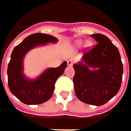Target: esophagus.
Listing matches in <instances>:
<instances>
[{
    "mask_svg": "<svg viewBox=\"0 0 131 131\" xmlns=\"http://www.w3.org/2000/svg\"><path fill=\"white\" fill-rule=\"evenodd\" d=\"M67 65L70 66V67L73 65V61H71V60H68V61H67Z\"/></svg>",
    "mask_w": 131,
    "mask_h": 131,
    "instance_id": "obj_1",
    "label": "esophagus"
}]
</instances>
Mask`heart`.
<instances>
[{"label": "heart", "instance_id": "b5f03b06", "mask_svg": "<svg viewBox=\"0 0 131 131\" xmlns=\"http://www.w3.org/2000/svg\"><path fill=\"white\" fill-rule=\"evenodd\" d=\"M82 44H83V41L80 40V41H77L75 43V45H76L77 47H80V46H81V45H82ZM85 45H86V47H89V46L90 45V41H86V44H85Z\"/></svg>", "mask_w": 131, "mask_h": 131}]
</instances>
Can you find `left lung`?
Wrapping results in <instances>:
<instances>
[{
    "instance_id": "obj_1",
    "label": "left lung",
    "mask_w": 131,
    "mask_h": 131,
    "mask_svg": "<svg viewBox=\"0 0 131 131\" xmlns=\"http://www.w3.org/2000/svg\"><path fill=\"white\" fill-rule=\"evenodd\" d=\"M97 45L85 53L73 69L74 91L81 102L100 106L119 91L122 81L123 64L117 47L107 36L91 35Z\"/></svg>"
}]
</instances>
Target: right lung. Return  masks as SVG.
Returning <instances> with one entry per match:
<instances>
[{"instance_id": "right-lung-1", "label": "right lung", "mask_w": 131, "mask_h": 131, "mask_svg": "<svg viewBox=\"0 0 131 131\" xmlns=\"http://www.w3.org/2000/svg\"><path fill=\"white\" fill-rule=\"evenodd\" d=\"M58 39L44 33H35L27 36L13 50L7 67L8 86L12 94L26 105H39L50 99L54 90V84L61 76L67 63L64 61L55 68H48L36 79L26 77L23 73V59L32 48L56 43Z\"/></svg>"}]
</instances>
